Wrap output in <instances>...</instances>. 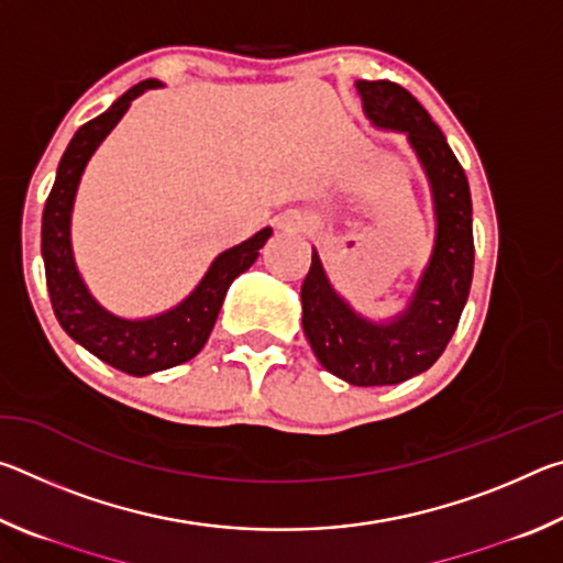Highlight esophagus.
Instances as JSON below:
<instances>
[{
    "label": "esophagus",
    "instance_id": "34e87169",
    "mask_svg": "<svg viewBox=\"0 0 563 563\" xmlns=\"http://www.w3.org/2000/svg\"><path fill=\"white\" fill-rule=\"evenodd\" d=\"M280 228H283V231H298V228H300V221H298V218H283V221H280Z\"/></svg>",
    "mask_w": 563,
    "mask_h": 563
}]
</instances>
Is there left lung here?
I'll return each mask as SVG.
<instances>
[{"label":"left lung","instance_id":"obj_1","mask_svg":"<svg viewBox=\"0 0 563 563\" xmlns=\"http://www.w3.org/2000/svg\"><path fill=\"white\" fill-rule=\"evenodd\" d=\"M377 129L407 133L434 203V245L407 308L387 322L362 318L332 288L318 251L302 280V330L320 365L357 387L397 385L430 369L452 340L474 273L472 196L444 133L395 81H355Z\"/></svg>","mask_w":563,"mask_h":563}]
</instances>
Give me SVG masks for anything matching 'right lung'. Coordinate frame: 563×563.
I'll list each match as a JSON object with an SVG mask.
<instances>
[{
  "label": "right lung",
  "instance_id": "obj_1",
  "mask_svg": "<svg viewBox=\"0 0 563 563\" xmlns=\"http://www.w3.org/2000/svg\"><path fill=\"white\" fill-rule=\"evenodd\" d=\"M158 87L164 84L156 79L136 84L113 101L101 117L84 123L74 133L59 161V168H56V180L42 216V258L56 320L66 330V335L87 347L91 355L133 377L176 367L203 350L231 283L251 268L258 258V251L273 235L271 228H263L241 245L228 247L211 263V268L186 300L154 318L129 320L113 316L89 292L71 251L76 188H79L81 174L93 151L129 111L131 101L146 89Z\"/></svg>",
  "mask_w": 563,
  "mask_h": 563
}]
</instances>
